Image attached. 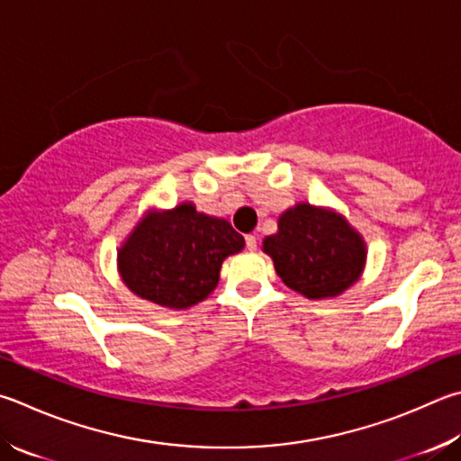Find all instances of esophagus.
Segmentation results:
<instances>
[{
    "label": "esophagus",
    "mask_w": 461,
    "mask_h": 461,
    "mask_svg": "<svg viewBox=\"0 0 461 461\" xmlns=\"http://www.w3.org/2000/svg\"><path fill=\"white\" fill-rule=\"evenodd\" d=\"M246 248L249 249V252H256L258 240H256V236H252V233H249V236H246Z\"/></svg>",
    "instance_id": "1"
}]
</instances>
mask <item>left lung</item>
I'll return each mask as SVG.
<instances>
[{
    "label": "left lung",
    "mask_w": 461,
    "mask_h": 461,
    "mask_svg": "<svg viewBox=\"0 0 461 461\" xmlns=\"http://www.w3.org/2000/svg\"><path fill=\"white\" fill-rule=\"evenodd\" d=\"M276 274L308 300L337 298L361 278L366 244L361 233L332 207L306 202L278 217V231L262 241Z\"/></svg>",
    "instance_id": "obj_1"
}]
</instances>
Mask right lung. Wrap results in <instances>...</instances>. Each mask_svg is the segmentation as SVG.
Segmentation results:
<instances>
[{"label":"right lung","mask_w":461,"mask_h":461,"mask_svg":"<svg viewBox=\"0 0 461 461\" xmlns=\"http://www.w3.org/2000/svg\"><path fill=\"white\" fill-rule=\"evenodd\" d=\"M244 246V236L228 220L183 202L173 209H149L116 249V267L135 296L185 311L212 294L223 259Z\"/></svg>","instance_id":"1"}]
</instances>
